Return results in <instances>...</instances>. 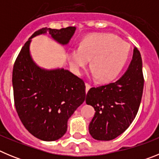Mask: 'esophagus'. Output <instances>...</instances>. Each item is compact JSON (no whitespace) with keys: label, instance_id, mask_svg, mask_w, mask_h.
<instances>
[{"label":"esophagus","instance_id":"1","mask_svg":"<svg viewBox=\"0 0 159 159\" xmlns=\"http://www.w3.org/2000/svg\"><path fill=\"white\" fill-rule=\"evenodd\" d=\"M85 86H86V93H87V92L89 91L90 88H91V85H90V84H85Z\"/></svg>","mask_w":159,"mask_h":159}]
</instances>
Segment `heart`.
Segmentation results:
<instances>
[{"label":"heart","mask_w":159,"mask_h":159,"mask_svg":"<svg viewBox=\"0 0 159 159\" xmlns=\"http://www.w3.org/2000/svg\"><path fill=\"white\" fill-rule=\"evenodd\" d=\"M130 53L129 43L118 36L97 33L84 38L78 48L67 52V59L72 71L78 75H82L91 60L92 77L107 83L119 76L128 61Z\"/></svg>","instance_id":"heart-1"}]
</instances>
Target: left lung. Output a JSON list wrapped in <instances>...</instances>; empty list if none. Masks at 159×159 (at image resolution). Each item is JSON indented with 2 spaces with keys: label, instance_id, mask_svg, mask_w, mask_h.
<instances>
[{
  "label": "left lung",
  "instance_id": "obj_1",
  "mask_svg": "<svg viewBox=\"0 0 159 159\" xmlns=\"http://www.w3.org/2000/svg\"><path fill=\"white\" fill-rule=\"evenodd\" d=\"M144 79L139 51L134 48L128 68L114 83L92 88L86 103L95 111L89 133L99 141H110L123 134L135 118L143 95Z\"/></svg>",
  "mask_w": 159,
  "mask_h": 159
}]
</instances>
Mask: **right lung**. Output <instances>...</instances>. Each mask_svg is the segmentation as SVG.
<instances>
[{
	"label": "right lung",
	"mask_w": 159,
	"mask_h": 159,
	"mask_svg": "<svg viewBox=\"0 0 159 159\" xmlns=\"http://www.w3.org/2000/svg\"><path fill=\"white\" fill-rule=\"evenodd\" d=\"M75 27L43 28L35 32L22 47L12 70L15 107L29 133L43 141H56L64 136L67 120L86 96L83 80L63 67L46 69L36 64L30 52L32 39L49 33L53 40L67 45Z\"/></svg>",
	"instance_id": "1"
}]
</instances>
